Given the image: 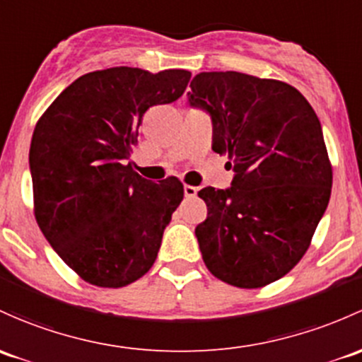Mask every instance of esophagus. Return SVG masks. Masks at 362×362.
<instances>
[{
    "label": "esophagus",
    "mask_w": 362,
    "mask_h": 362,
    "mask_svg": "<svg viewBox=\"0 0 362 362\" xmlns=\"http://www.w3.org/2000/svg\"><path fill=\"white\" fill-rule=\"evenodd\" d=\"M184 194L185 197H196L197 187H194V185H184Z\"/></svg>",
    "instance_id": "34e87169"
}]
</instances>
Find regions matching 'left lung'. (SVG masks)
<instances>
[{
    "label": "left lung",
    "instance_id": "8db88e82",
    "mask_svg": "<svg viewBox=\"0 0 362 362\" xmlns=\"http://www.w3.org/2000/svg\"><path fill=\"white\" fill-rule=\"evenodd\" d=\"M189 102L210 112L213 151L235 173L230 189L197 192L208 206L196 227L204 264L232 286H267L302 260L329 203L321 123L291 85L235 71L197 74Z\"/></svg>",
    "mask_w": 362,
    "mask_h": 362
}]
</instances>
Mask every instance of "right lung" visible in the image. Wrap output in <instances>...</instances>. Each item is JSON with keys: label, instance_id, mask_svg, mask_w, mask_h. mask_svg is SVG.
Listing matches in <instances>:
<instances>
[{"label": "right lung", "instance_id": "right-lung-1", "mask_svg": "<svg viewBox=\"0 0 362 362\" xmlns=\"http://www.w3.org/2000/svg\"><path fill=\"white\" fill-rule=\"evenodd\" d=\"M189 79L184 69L93 71L37 119L29 151L34 216L86 283L123 288L154 264L184 185L177 178L146 180L130 156L147 109L177 100Z\"/></svg>", "mask_w": 362, "mask_h": 362}]
</instances>
